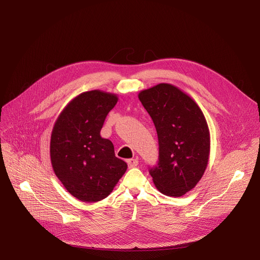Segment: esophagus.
I'll list each match as a JSON object with an SVG mask.
<instances>
[{
	"instance_id": "1",
	"label": "esophagus",
	"mask_w": 260,
	"mask_h": 260,
	"mask_svg": "<svg viewBox=\"0 0 260 260\" xmlns=\"http://www.w3.org/2000/svg\"><path fill=\"white\" fill-rule=\"evenodd\" d=\"M138 163H139V160H138L137 158H135V159H128V160H127L128 168H131V169L137 167Z\"/></svg>"
}]
</instances>
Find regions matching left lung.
Listing matches in <instances>:
<instances>
[{"label":"left lung","instance_id":"8db88e82","mask_svg":"<svg viewBox=\"0 0 260 260\" xmlns=\"http://www.w3.org/2000/svg\"><path fill=\"white\" fill-rule=\"evenodd\" d=\"M139 100L153 119L159 142V161L149 170L160 193L183 196L194 188L208 167L211 138L197 103L169 83L141 90Z\"/></svg>","mask_w":260,"mask_h":260}]
</instances>
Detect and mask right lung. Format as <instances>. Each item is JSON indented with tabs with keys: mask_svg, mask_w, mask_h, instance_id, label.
I'll return each instance as SVG.
<instances>
[{
	"mask_svg": "<svg viewBox=\"0 0 260 260\" xmlns=\"http://www.w3.org/2000/svg\"><path fill=\"white\" fill-rule=\"evenodd\" d=\"M118 102L115 93L94 89L68 103L51 132L50 161L68 193L83 202H97L113 192L126 172L114 144L101 137L107 114Z\"/></svg>",
	"mask_w": 260,
	"mask_h": 260,
	"instance_id": "add662e5",
	"label": "right lung"
}]
</instances>
